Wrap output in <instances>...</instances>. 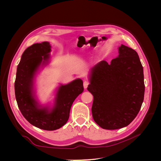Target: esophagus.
<instances>
[{
	"mask_svg": "<svg viewBox=\"0 0 161 161\" xmlns=\"http://www.w3.org/2000/svg\"><path fill=\"white\" fill-rule=\"evenodd\" d=\"M89 85V82L87 81V80H85L84 82H83V86H84V88L85 89H86L87 86H88V85Z\"/></svg>",
	"mask_w": 161,
	"mask_h": 161,
	"instance_id": "1",
	"label": "esophagus"
}]
</instances>
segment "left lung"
<instances>
[{
	"mask_svg": "<svg viewBox=\"0 0 161 161\" xmlns=\"http://www.w3.org/2000/svg\"><path fill=\"white\" fill-rule=\"evenodd\" d=\"M93 95L92 115L105 130L128 125L143 103L145 86L143 67L137 52L121 45L119 56L108 64L102 60L91 69L87 87Z\"/></svg>",
	"mask_w": 161,
	"mask_h": 161,
	"instance_id": "left-lung-1",
	"label": "left lung"
}]
</instances>
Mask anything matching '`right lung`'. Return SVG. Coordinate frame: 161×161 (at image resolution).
Wrapping results in <instances>:
<instances>
[{
	"mask_svg": "<svg viewBox=\"0 0 161 161\" xmlns=\"http://www.w3.org/2000/svg\"><path fill=\"white\" fill-rule=\"evenodd\" d=\"M49 42L35 43L24 51L17 66L14 92L19 109L29 122L44 130H55L64 125L69 118L73 102L84 91L80 79L61 85L58 90L53 108H40L33 94V79L41 64L49 58Z\"/></svg>",
	"mask_w": 161,
	"mask_h": 161,
	"instance_id": "add662e5",
	"label": "right lung"
}]
</instances>
